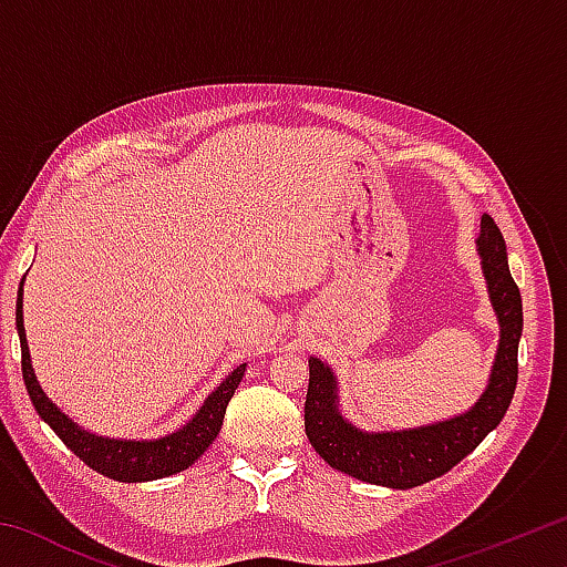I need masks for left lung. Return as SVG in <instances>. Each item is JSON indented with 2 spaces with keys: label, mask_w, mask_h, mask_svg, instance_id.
<instances>
[{
  "label": "left lung",
  "mask_w": 567,
  "mask_h": 567,
  "mask_svg": "<svg viewBox=\"0 0 567 567\" xmlns=\"http://www.w3.org/2000/svg\"><path fill=\"white\" fill-rule=\"evenodd\" d=\"M477 249L491 300L501 320V348L493 364L491 385L475 408L465 415L437 422V425L402 430V433H360L338 412V390L330 368L310 358V385L305 398V433L324 463L362 483L385 487H415L430 483L460 460L473 453L485 435L501 425L517 385V344L523 334L520 290L507 267L503 233L493 217L483 215Z\"/></svg>",
  "instance_id": "obj_1"
}]
</instances>
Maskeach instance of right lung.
Here are the masks:
<instances>
[{"mask_svg":"<svg viewBox=\"0 0 567 567\" xmlns=\"http://www.w3.org/2000/svg\"><path fill=\"white\" fill-rule=\"evenodd\" d=\"M17 332L19 344H22V378L27 392L34 410L40 417L50 425L62 443L72 450V453L87 463L92 470L107 475L120 483H145V480H157L175 475L179 470H187L195 460L213 445L219 427H223L227 402L233 400L239 380L245 375V364L229 375L223 385H219L213 395L205 400V405L192 417L185 427L177 430L167 437L159 440H107L84 433L74 425V422L64 415V412L52 405L50 398L44 395L40 382L34 378L30 348H27L24 338V322H22V282H19L17 292Z\"/></svg>","mask_w":567,"mask_h":567,"instance_id":"right-lung-1","label":"right lung"}]
</instances>
